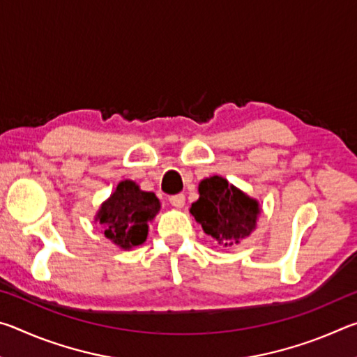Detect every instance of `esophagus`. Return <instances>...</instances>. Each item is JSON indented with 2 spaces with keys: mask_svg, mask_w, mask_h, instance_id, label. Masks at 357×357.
<instances>
[{
  "mask_svg": "<svg viewBox=\"0 0 357 357\" xmlns=\"http://www.w3.org/2000/svg\"><path fill=\"white\" fill-rule=\"evenodd\" d=\"M170 203L174 208H183L185 203V195L184 193H178V195H172L170 197Z\"/></svg>",
  "mask_w": 357,
  "mask_h": 357,
  "instance_id": "1",
  "label": "esophagus"
}]
</instances>
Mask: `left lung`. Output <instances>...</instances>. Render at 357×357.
I'll use <instances>...</instances> for the list:
<instances>
[{
	"mask_svg": "<svg viewBox=\"0 0 357 357\" xmlns=\"http://www.w3.org/2000/svg\"><path fill=\"white\" fill-rule=\"evenodd\" d=\"M200 198L192 204L190 213L203 231L220 245L238 244L255 228L259 208L257 200L249 198L227 179L213 176L198 185Z\"/></svg>",
	"mask_w": 357,
	"mask_h": 357,
	"instance_id": "1",
	"label": "left lung"
}]
</instances>
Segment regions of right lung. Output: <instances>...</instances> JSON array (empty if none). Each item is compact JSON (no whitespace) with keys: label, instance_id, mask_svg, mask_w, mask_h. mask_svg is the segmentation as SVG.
<instances>
[{"label":"right lung","instance_id":"add662e5","mask_svg":"<svg viewBox=\"0 0 357 357\" xmlns=\"http://www.w3.org/2000/svg\"><path fill=\"white\" fill-rule=\"evenodd\" d=\"M159 209L160 203L153 192L140 190L134 181H123L102 204L96 219L112 243L132 249L146 241L148 225Z\"/></svg>","mask_w":357,"mask_h":357}]
</instances>
